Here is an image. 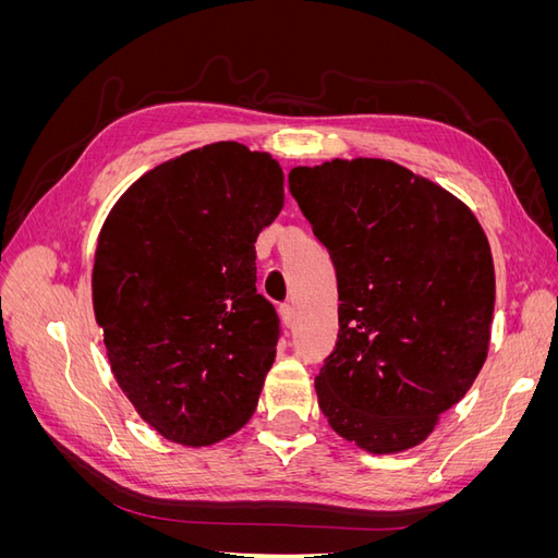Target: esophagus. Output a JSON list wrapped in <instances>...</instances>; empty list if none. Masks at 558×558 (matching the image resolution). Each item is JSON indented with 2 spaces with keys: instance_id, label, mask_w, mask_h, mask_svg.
I'll use <instances>...</instances> for the list:
<instances>
[{
  "instance_id": "34e87169",
  "label": "esophagus",
  "mask_w": 558,
  "mask_h": 558,
  "mask_svg": "<svg viewBox=\"0 0 558 558\" xmlns=\"http://www.w3.org/2000/svg\"><path fill=\"white\" fill-rule=\"evenodd\" d=\"M279 314H281V324H283L286 328H293V324H295V312H293V307H291V305H281V307H279Z\"/></svg>"
}]
</instances>
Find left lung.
I'll use <instances>...</instances> for the list:
<instances>
[{
    "label": "left lung",
    "mask_w": 558,
    "mask_h": 558,
    "mask_svg": "<svg viewBox=\"0 0 558 558\" xmlns=\"http://www.w3.org/2000/svg\"><path fill=\"white\" fill-rule=\"evenodd\" d=\"M289 191L330 253L340 332L314 379L330 428L369 453L424 442L486 361L488 240L461 199L404 167H293Z\"/></svg>",
    "instance_id": "1"
}]
</instances>
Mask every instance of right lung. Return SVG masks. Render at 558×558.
I'll return each mask as SVG.
<instances>
[{"mask_svg":"<svg viewBox=\"0 0 558 558\" xmlns=\"http://www.w3.org/2000/svg\"><path fill=\"white\" fill-rule=\"evenodd\" d=\"M281 207L279 162L218 142L146 172L107 216L95 318L118 386L167 440L207 447L256 412L279 316L253 244Z\"/></svg>","mask_w":558,"mask_h":558,"instance_id":"add662e5","label":"right lung"}]
</instances>
